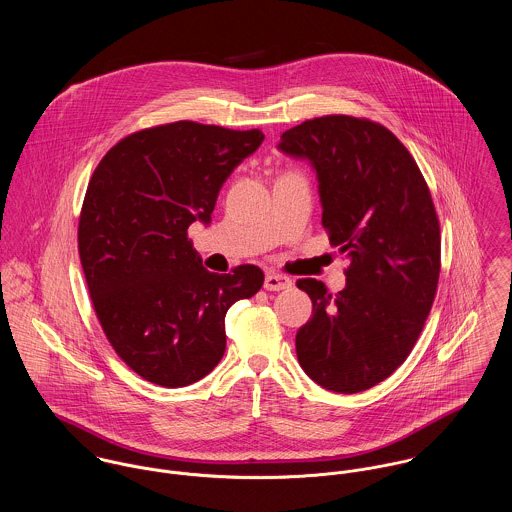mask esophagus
Returning <instances> with one entry per match:
<instances>
[{"instance_id":"obj_1","label":"esophagus","mask_w":512,"mask_h":512,"mask_svg":"<svg viewBox=\"0 0 512 512\" xmlns=\"http://www.w3.org/2000/svg\"><path fill=\"white\" fill-rule=\"evenodd\" d=\"M292 286V280L288 276H282V274H268L266 280H264V288L268 292H280V290H286Z\"/></svg>"}]
</instances>
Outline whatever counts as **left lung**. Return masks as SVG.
<instances>
[{
    "mask_svg": "<svg viewBox=\"0 0 512 512\" xmlns=\"http://www.w3.org/2000/svg\"><path fill=\"white\" fill-rule=\"evenodd\" d=\"M278 147L313 165L323 228L351 262L339 293L297 280L313 303L297 361L331 392H363L408 359L436 297L441 236L428 183L404 144L366 118L305 120Z\"/></svg>",
    "mask_w": 512,
    "mask_h": 512,
    "instance_id": "left-lung-1",
    "label": "left lung"
}]
</instances>
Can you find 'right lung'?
I'll return each instance as SVG.
<instances>
[{
    "instance_id": "1",
    "label": "right lung",
    "mask_w": 512,
    "mask_h": 512,
    "mask_svg": "<svg viewBox=\"0 0 512 512\" xmlns=\"http://www.w3.org/2000/svg\"><path fill=\"white\" fill-rule=\"evenodd\" d=\"M264 142L260 130L189 120L134 132L94 169L78 220L86 286L116 355L179 388L219 365L228 307L264 284L258 266L213 274L187 228L211 222L220 187Z\"/></svg>"
}]
</instances>
